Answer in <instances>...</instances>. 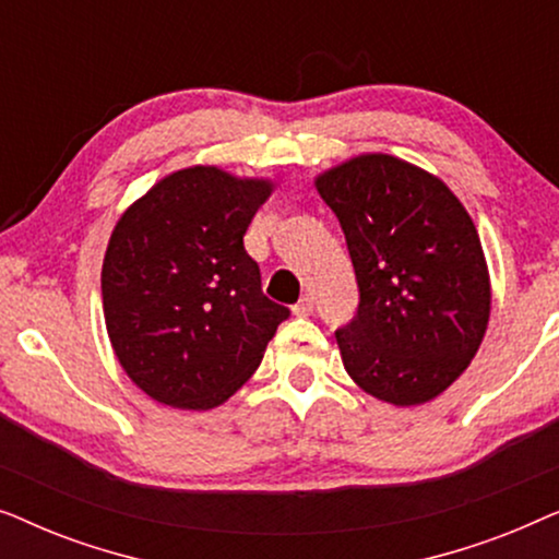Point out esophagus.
<instances>
[{
	"instance_id": "1",
	"label": "esophagus",
	"mask_w": 559,
	"mask_h": 559,
	"mask_svg": "<svg viewBox=\"0 0 559 559\" xmlns=\"http://www.w3.org/2000/svg\"><path fill=\"white\" fill-rule=\"evenodd\" d=\"M293 312H295L297 318H308V316H312V300H310V297H308V295L300 297V302L295 305Z\"/></svg>"
}]
</instances>
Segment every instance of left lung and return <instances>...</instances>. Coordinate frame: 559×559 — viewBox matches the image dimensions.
<instances>
[{
    "label": "left lung",
    "mask_w": 559,
    "mask_h": 559,
    "mask_svg": "<svg viewBox=\"0 0 559 559\" xmlns=\"http://www.w3.org/2000/svg\"><path fill=\"white\" fill-rule=\"evenodd\" d=\"M356 270V318L335 331L343 366L396 407L440 396L468 369L491 316L476 224L438 175L384 152L320 173Z\"/></svg>",
    "instance_id": "1"
}]
</instances>
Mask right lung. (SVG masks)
I'll return each mask as SVG.
<instances>
[{
	"label": "right lung",
	"mask_w": 559,
	"mask_h": 559,
	"mask_svg": "<svg viewBox=\"0 0 559 559\" xmlns=\"http://www.w3.org/2000/svg\"><path fill=\"white\" fill-rule=\"evenodd\" d=\"M270 178L190 165L157 180L114 226L104 320L127 377L175 409L224 404L262 364L289 316L262 293L243 234Z\"/></svg>",
	"instance_id": "add662e5"
}]
</instances>
